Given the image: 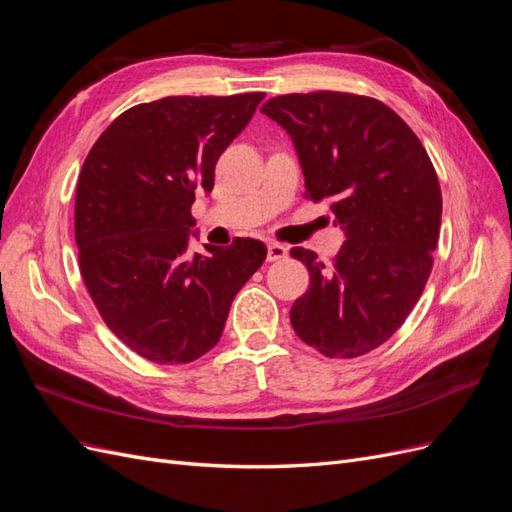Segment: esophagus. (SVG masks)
I'll list each match as a JSON object with an SVG mask.
<instances>
[{"label":"esophagus","instance_id":"esophagus-1","mask_svg":"<svg viewBox=\"0 0 512 512\" xmlns=\"http://www.w3.org/2000/svg\"><path fill=\"white\" fill-rule=\"evenodd\" d=\"M288 256V247L277 243V241H269L267 245V260L275 262V260H284Z\"/></svg>","mask_w":512,"mask_h":512}]
</instances>
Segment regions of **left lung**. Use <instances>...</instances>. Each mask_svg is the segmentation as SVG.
Returning <instances> with one entry per match:
<instances>
[{"label":"left lung","mask_w":512,"mask_h":512,"mask_svg":"<svg viewBox=\"0 0 512 512\" xmlns=\"http://www.w3.org/2000/svg\"><path fill=\"white\" fill-rule=\"evenodd\" d=\"M260 113L297 147L305 198L329 200L346 232L329 265L305 247L290 250L309 269L292 329L329 359L367 354L406 322L429 280L442 220L436 168L408 123L376 98L286 94Z\"/></svg>","instance_id":"8db88e82"}]
</instances>
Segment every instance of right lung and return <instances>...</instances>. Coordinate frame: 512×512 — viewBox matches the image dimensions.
I'll use <instances>...</instances> for the list:
<instances>
[{"instance_id": "1", "label": "right lung", "mask_w": 512, "mask_h": 512, "mask_svg": "<svg viewBox=\"0 0 512 512\" xmlns=\"http://www.w3.org/2000/svg\"><path fill=\"white\" fill-rule=\"evenodd\" d=\"M265 94L168 96L128 108L87 153L76 183L74 237L106 327L147 361L192 363L220 342L230 303L267 247L237 237L188 254L196 190Z\"/></svg>"}]
</instances>
